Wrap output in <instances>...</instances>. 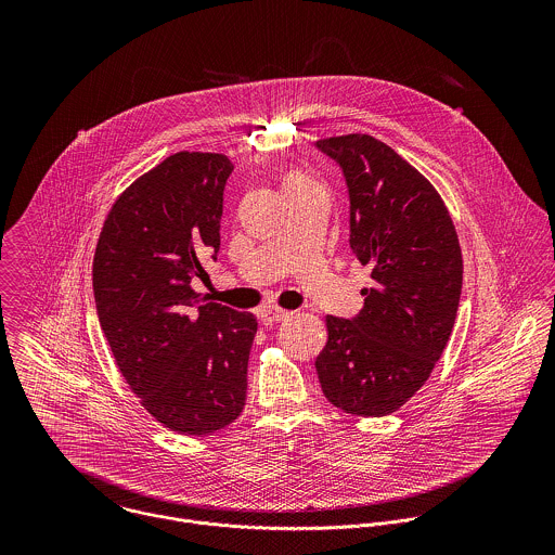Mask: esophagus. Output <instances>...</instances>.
Wrapping results in <instances>:
<instances>
[{
    "label": "esophagus",
    "instance_id": "esophagus-1",
    "mask_svg": "<svg viewBox=\"0 0 555 555\" xmlns=\"http://www.w3.org/2000/svg\"><path fill=\"white\" fill-rule=\"evenodd\" d=\"M293 312H286V310H280V308H264L260 312V322L262 324H273V322H280V320H286L291 318Z\"/></svg>",
    "mask_w": 555,
    "mask_h": 555
}]
</instances>
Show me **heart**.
Masks as SVG:
<instances>
[{
    "label": "heart",
    "instance_id": "1",
    "mask_svg": "<svg viewBox=\"0 0 555 555\" xmlns=\"http://www.w3.org/2000/svg\"><path fill=\"white\" fill-rule=\"evenodd\" d=\"M306 188H317V183L301 172H291L284 179V192H295V190H306Z\"/></svg>",
    "mask_w": 555,
    "mask_h": 555
}]
</instances>
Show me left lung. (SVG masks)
I'll list each match as a JSON object with an SVG mask.
<instances>
[{
	"label": "left lung",
	"instance_id": "obj_1",
	"mask_svg": "<svg viewBox=\"0 0 555 555\" xmlns=\"http://www.w3.org/2000/svg\"><path fill=\"white\" fill-rule=\"evenodd\" d=\"M348 188L350 249L372 267L352 318L326 317L317 372L348 414L396 412L429 378L460 308L464 264L453 220L434 185L367 134L318 141Z\"/></svg>",
	"mask_w": 555,
	"mask_h": 555
}]
</instances>
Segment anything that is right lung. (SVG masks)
<instances>
[{
	"instance_id": "obj_1",
	"label": "right lung",
	"mask_w": 555,
	"mask_h": 555,
	"mask_svg": "<svg viewBox=\"0 0 555 555\" xmlns=\"http://www.w3.org/2000/svg\"><path fill=\"white\" fill-rule=\"evenodd\" d=\"M220 154H175L113 205L93 258V297L111 352L143 405L177 434L203 436L243 410L258 322L192 291L218 258Z\"/></svg>"
}]
</instances>
